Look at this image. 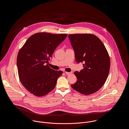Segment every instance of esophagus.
<instances>
[{"label": "esophagus", "mask_w": 129, "mask_h": 129, "mask_svg": "<svg viewBox=\"0 0 129 129\" xmlns=\"http://www.w3.org/2000/svg\"><path fill=\"white\" fill-rule=\"evenodd\" d=\"M72 72H65V74L67 75H70L71 74H72Z\"/></svg>", "instance_id": "esophagus-1"}]
</instances>
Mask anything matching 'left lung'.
<instances>
[{
  "mask_svg": "<svg viewBox=\"0 0 129 129\" xmlns=\"http://www.w3.org/2000/svg\"><path fill=\"white\" fill-rule=\"evenodd\" d=\"M68 38L75 51L77 63L84 68L75 71L77 81L71 86L84 95L93 94L104 85L109 73L110 60L103 42L90 34H70Z\"/></svg>",
  "mask_w": 129,
  "mask_h": 129,
  "instance_id": "8db88e82",
  "label": "left lung"
}]
</instances>
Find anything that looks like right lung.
Instances as JSON below:
<instances>
[{
  "mask_svg": "<svg viewBox=\"0 0 129 129\" xmlns=\"http://www.w3.org/2000/svg\"><path fill=\"white\" fill-rule=\"evenodd\" d=\"M67 34L36 33L26 40L18 53V75L23 86L34 95L42 96L51 91L63 73L46 63Z\"/></svg>",
  "mask_w": 129,
  "mask_h": 129,
  "instance_id": "obj_1",
  "label": "right lung"
}]
</instances>
